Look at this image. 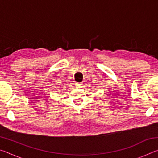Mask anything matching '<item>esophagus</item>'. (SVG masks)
<instances>
[{
  "label": "esophagus",
  "instance_id": "esophagus-1",
  "mask_svg": "<svg viewBox=\"0 0 158 158\" xmlns=\"http://www.w3.org/2000/svg\"><path fill=\"white\" fill-rule=\"evenodd\" d=\"M82 84H81V83H76L75 84V86L76 88H77V89H80V88L82 87Z\"/></svg>",
  "mask_w": 158,
  "mask_h": 158
}]
</instances>
